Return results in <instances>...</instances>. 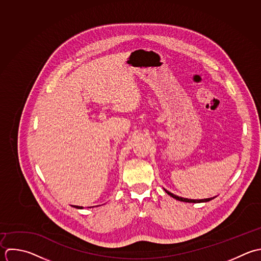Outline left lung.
I'll use <instances>...</instances> for the list:
<instances>
[{
    "instance_id": "1",
    "label": "left lung",
    "mask_w": 261,
    "mask_h": 261,
    "mask_svg": "<svg viewBox=\"0 0 261 261\" xmlns=\"http://www.w3.org/2000/svg\"><path fill=\"white\" fill-rule=\"evenodd\" d=\"M164 190H165V192L167 193V194H169L170 196H172L173 198H175L176 200H179V201H183V202H189V203H201V202H208V201H211V200H213L214 198H216L217 196H215V197H212V198H204V199H188V198H184V197H180V196H178V195H175V194H173V193H171L170 191H168L167 189H165L164 188Z\"/></svg>"
}]
</instances>
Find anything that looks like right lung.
<instances>
[{
	"label": "right lung",
	"instance_id": "right-lung-1",
	"mask_svg": "<svg viewBox=\"0 0 261 261\" xmlns=\"http://www.w3.org/2000/svg\"><path fill=\"white\" fill-rule=\"evenodd\" d=\"M72 206H73V207H75V208H78V210H82V208H83L82 206H78V205H72ZM91 207H94V206H90L89 208H91Z\"/></svg>",
	"mask_w": 261,
	"mask_h": 261
}]
</instances>
